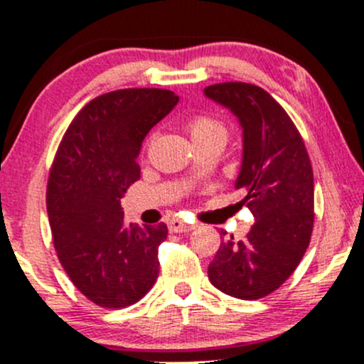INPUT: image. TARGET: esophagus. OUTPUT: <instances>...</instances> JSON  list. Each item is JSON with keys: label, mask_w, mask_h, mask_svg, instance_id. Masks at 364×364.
<instances>
[{"label": "esophagus", "mask_w": 364, "mask_h": 364, "mask_svg": "<svg viewBox=\"0 0 364 364\" xmlns=\"http://www.w3.org/2000/svg\"><path fill=\"white\" fill-rule=\"evenodd\" d=\"M193 228V225H186V223L179 221V219H173L169 223V231H173V233H186V231H191Z\"/></svg>", "instance_id": "esophagus-1"}]
</instances>
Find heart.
Returning a JSON list of instances; mask_svg holds the SVG:
<instances>
[{"label":"heart","mask_w":364,"mask_h":364,"mask_svg":"<svg viewBox=\"0 0 364 364\" xmlns=\"http://www.w3.org/2000/svg\"><path fill=\"white\" fill-rule=\"evenodd\" d=\"M186 129H188L193 145L205 141H219L225 145L228 138L225 124L214 117H207V115H198V117L191 119Z\"/></svg>","instance_id":"obj_1"}]
</instances>
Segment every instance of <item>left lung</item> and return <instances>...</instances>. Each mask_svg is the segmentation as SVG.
<instances>
[{
  "instance_id": "obj_1",
  "label": "left lung",
  "mask_w": 364,
  "mask_h": 364,
  "mask_svg": "<svg viewBox=\"0 0 364 364\" xmlns=\"http://www.w3.org/2000/svg\"><path fill=\"white\" fill-rule=\"evenodd\" d=\"M242 126V166L235 188L255 218L243 240L221 242L209 279L231 297L254 301L283 285L301 262L314 223L313 167L297 127L262 87L247 82L207 86ZM223 235H226V231Z\"/></svg>"
}]
</instances>
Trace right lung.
<instances>
[{"instance_id": "1", "label": "right lung", "mask_w": 364, "mask_h": 364, "mask_svg": "<svg viewBox=\"0 0 364 364\" xmlns=\"http://www.w3.org/2000/svg\"><path fill=\"white\" fill-rule=\"evenodd\" d=\"M178 102L157 87L97 97L75 115L55 155L46 190L55 249L72 283L97 306L134 304L157 279L167 226L126 225L121 198L139 179L143 139Z\"/></svg>"}]
</instances>
